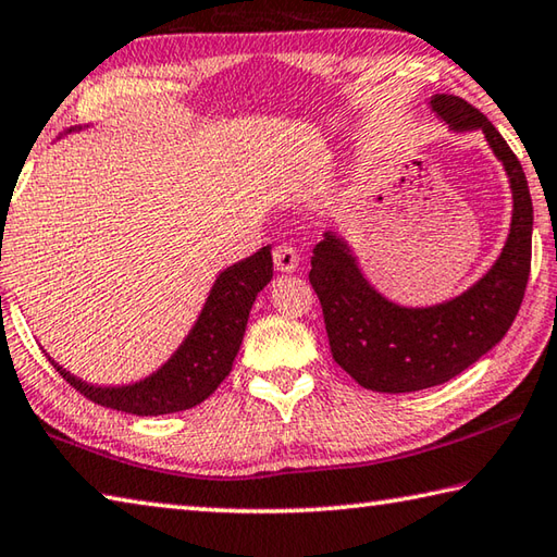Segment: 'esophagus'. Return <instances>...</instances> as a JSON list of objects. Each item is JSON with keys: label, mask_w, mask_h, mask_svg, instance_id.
<instances>
[{"label": "esophagus", "mask_w": 557, "mask_h": 557, "mask_svg": "<svg viewBox=\"0 0 557 557\" xmlns=\"http://www.w3.org/2000/svg\"><path fill=\"white\" fill-rule=\"evenodd\" d=\"M272 258H275V268L280 272H292V270H297V265H299V252L287 244L277 246L275 252H272Z\"/></svg>", "instance_id": "obj_1"}]
</instances>
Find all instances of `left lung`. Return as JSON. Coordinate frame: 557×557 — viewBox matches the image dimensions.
I'll list each match as a JSON object with an SVG mask.
<instances>
[{
    "instance_id": "8db88e82",
    "label": "left lung",
    "mask_w": 557,
    "mask_h": 557,
    "mask_svg": "<svg viewBox=\"0 0 557 557\" xmlns=\"http://www.w3.org/2000/svg\"><path fill=\"white\" fill-rule=\"evenodd\" d=\"M431 107L453 131L480 128L507 170L513 191L511 231L499 260L478 285L426 309L392 305L362 277L336 234L317 244L309 282L323 309L331 356L372 392H417L460 375L504 338L517 319L531 272L533 205L519 158L492 121L455 95Z\"/></svg>"
}]
</instances>
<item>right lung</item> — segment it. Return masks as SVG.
<instances>
[{"label": "right lung", "instance_id": "right-lung-1", "mask_svg": "<svg viewBox=\"0 0 557 557\" xmlns=\"http://www.w3.org/2000/svg\"><path fill=\"white\" fill-rule=\"evenodd\" d=\"M270 280V246L221 272L195 329L189 331L175 356L156 375L136 384L92 387V384L70 375L55 360L50 362L67 384H73L89 401L102 404L107 409L136 413V417H158V413L191 409L205 401L234 368L252 301Z\"/></svg>", "mask_w": 557, "mask_h": 557}]
</instances>
